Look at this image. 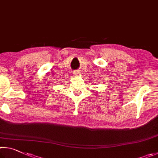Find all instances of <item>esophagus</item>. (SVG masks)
Listing matches in <instances>:
<instances>
[{"instance_id": "34e87169", "label": "esophagus", "mask_w": 158, "mask_h": 158, "mask_svg": "<svg viewBox=\"0 0 158 158\" xmlns=\"http://www.w3.org/2000/svg\"><path fill=\"white\" fill-rule=\"evenodd\" d=\"M80 73H80V71H77V70L73 72V74L75 75V76H79Z\"/></svg>"}]
</instances>
